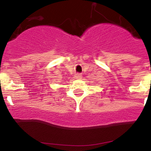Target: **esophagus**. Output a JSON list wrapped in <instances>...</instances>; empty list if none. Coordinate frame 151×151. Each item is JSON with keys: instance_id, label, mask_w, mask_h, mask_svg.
<instances>
[{"instance_id": "obj_1", "label": "esophagus", "mask_w": 151, "mask_h": 151, "mask_svg": "<svg viewBox=\"0 0 151 151\" xmlns=\"http://www.w3.org/2000/svg\"><path fill=\"white\" fill-rule=\"evenodd\" d=\"M75 77H76V79H80L82 77V76H81V74H77L75 75Z\"/></svg>"}]
</instances>
